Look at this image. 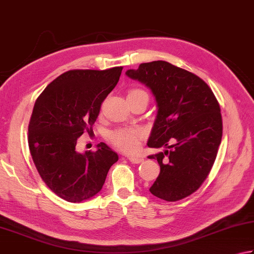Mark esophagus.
I'll return each instance as SVG.
<instances>
[{
    "label": "esophagus",
    "instance_id": "1",
    "mask_svg": "<svg viewBox=\"0 0 254 254\" xmlns=\"http://www.w3.org/2000/svg\"><path fill=\"white\" fill-rule=\"evenodd\" d=\"M127 160L130 161V162H132V163H141L142 161H143V158L142 156H137V155H135V156H128L127 158Z\"/></svg>",
    "mask_w": 254,
    "mask_h": 254
}]
</instances>
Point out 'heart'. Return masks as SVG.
Here are the masks:
<instances>
[{"instance_id":"1","label":"heart","mask_w":254,"mask_h":254,"mask_svg":"<svg viewBox=\"0 0 254 254\" xmlns=\"http://www.w3.org/2000/svg\"><path fill=\"white\" fill-rule=\"evenodd\" d=\"M140 94L147 95L146 92L141 89H131L127 92V98H132V96H136ZM142 136L143 131L141 128L124 127L118 128V130L113 131L111 134H110L109 140L117 149L123 152H127V153H132V152L139 150Z\"/></svg>"}]
</instances>
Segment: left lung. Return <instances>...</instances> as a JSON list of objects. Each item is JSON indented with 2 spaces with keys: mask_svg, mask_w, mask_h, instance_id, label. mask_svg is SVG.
<instances>
[{
  "mask_svg": "<svg viewBox=\"0 0 254 254\" xmlns=\"http://www.w3.org/2000/svg\"><path fill=\"white\" fill-rule=\"evenodd\" d=\"M127 75L149 86L158 104L147 146L168 147L149 156L161 169L150 192L169 202L182 200L202 186L218 154L222 139L218 100L199 76L165 61L142 63Z\"/></svg>",
  "mask_w": 254,
  "mask_h": 254,
  "instance_id": "left-lung-1",
  "label": "left lung"
}]
</instances>
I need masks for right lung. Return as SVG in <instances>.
Instances as JSON below:
<instances>
[{
  "label": "right lung",
  "mask_w": 254,
  "mask_h": 254,
  "mask_svg": "<svg viewBox=\"0 0 254 254\" xmlns=\"http://www.w3.org/2000/svg\"><path fill=\"white\" fill-rule=\"evenodd\" d=\"M122 66L70 70L36 99L29 123L30 152L41 179L67 202H82L101 191L110 168L119 160L105 143L77 153V139L93 132L101 105L118 84Z\"/></svg>",
  "instance_id": "right-lung-1"
}]
</instances>
